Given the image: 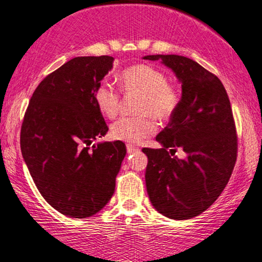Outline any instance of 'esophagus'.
<instances>
[{
  "label": "esophagus",
  "mask_w": 262,
  "mask_h": 262,
  "mask_svg": "<svg viewBox=\"0 0 262 262\" xmlns=\"http://www.w3.org/2000/svg\"><path fill=\"white\" fill-rule=\"evenodd\" d=\"M140 151V148H138V147H135L134 145H127V152H128V155H132V153H135V152H139Z\"/></svg>",
  "instance_id": "esophagus-1"
}]
</instances>
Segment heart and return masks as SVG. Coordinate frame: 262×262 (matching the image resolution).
Wrapping results in <instances>:
<instances>
[{
  "mask_svg": "<svg viewBox=\"0 0 262 262\" xmlns=\"http://www.w3.org/2000/svg\"><path fill=\"white\" fill-rule=\"evenodd\" d=\"M123 93H138L140 98L135 105L138 116L122 117L111 124V137L129 144H138L157 130V123L167 122L176 114L181 103L177 87L167 83L165 73L151 64L140 63L125 68L117 78ZM93 98L104 116L114 118L121 109L120 92L103 81L93 92Z\"/></svg>",
  "mask_w": 262,
  "mask_h": 262,
  "instance_id": "obj_1",
  "label": "heart"
}]
</instances>
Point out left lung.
<instances>
[{"label":"left lung","instance_id":"obj_1","mask_svg":"<svg viewBox=\"0 0 262 262\" xmlns=\"http://www.w3.org/2000/svg\"><path fill=\"white\" fill-rule=\"evenodd\" d=\"M144 60H162L182 83L179 109L156 138L163 148H142L149 200L167 218L190 219L217 200L231 177L237 158L231 104L221 80L198 62L179 55ZM177 148L186 160L174 156Z\"/></svg>","mask_w":262,"mask_h":262}]
</instances>
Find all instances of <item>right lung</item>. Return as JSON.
<instances>
[{
  "label": "right lung",
  "instance_id": "1",
  "mask_svg": "<svg viewBox=\"0 0 262 262\" xmlns=\"http://www.w3.org/2000/svg\"><path fill=\"white\" fill-rule=\"evenodd\" d=\"M111 56L72 58L41 80L24 116L20 147L49 205L72 218L96 214L115 191L125 156L122 141L100 142L107 125L93 98Z\"/></svg>",
  "mask_w": 262,
  "mask_h": 262
}]
</instances>
